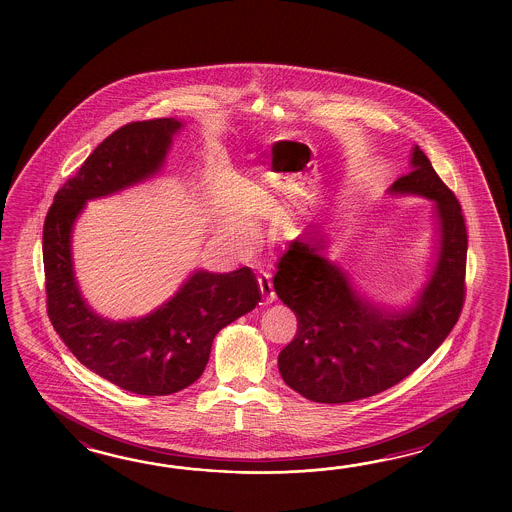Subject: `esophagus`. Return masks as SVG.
<instances>
[{"label":"esophagus","mask_w":512,"mask_h":512,"mask_svg":"<svg viewBox=\"0 0 512 512\" xmlns=\"http://www.w3.org/2000/svg\"><path fill=\"white\" fill-rule=\"evenodd\" d=\"M258 283H260L263 302H265V304H271V302H274L276 293H274V289H272V282L271 278H269V274H260V276H258Z\"/></svg>","instance_id":"esophagus-1"}]
</instances>
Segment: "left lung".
<instances>
[{
  "label": "left lung",
  "mask_w": 512,
  "mask_h": 512,
  "mask_svg": "<svg viewBox=\"0 0 512 512\" xmlns=\"http://www.w3.org/2000/svg\"><path fill=\"white\" fill-rule=\"evenodd\" d=\"M388 194L434 203L432 263L410 304L384 307L360 294L351 274L324 256L327 241L316 232L291 241L278 263L274 291L298 318L296 335L278 355V370L309 401L351 403L392 388L443 344L461 313L465 219L419 146L410 153V172Z\"/></svg>",
  "instance_id": "obj_1"
}]
</instances>
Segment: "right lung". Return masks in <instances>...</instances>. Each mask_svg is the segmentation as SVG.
I'll use <instances>...</instances> for the list:
<instances>
[{"label": "right lung", "instance_id": "1", "mask_svg": "<svg viewBox=\"0 0 512 512\" xmlns=\"http://www.w3.org/2000/svg\"><path fill=\"white\" fill-rule=\"evenodd\" d=\"M181 120L131 122L100 142L77 175L56 192L44 225L47 313L87 370L139 395H170L205 371L219 331L261 300L249 267L196 269L148 315L111 320L87 304L73 265V230L87 201L119 194L161 174Z\"/></svg>", "mask_w": 512, "mask_h": 512}]
</instances>
